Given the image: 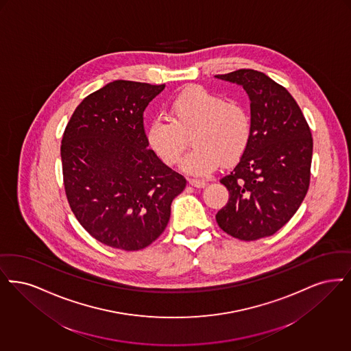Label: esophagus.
Here are the masks:
<instances>
[{"mask_svg": "<svg viewBox=\"0 0 351 351\" xmlns=\"http://www.w3.org/2000/svg\"><path fill=\"white\" fill-rule=\"evenodd\" d=\"M189 183H190L191 186H194V187H204V186L207 184V182H206L204 180H197V178H190Z\"/></svg>", "mask_w": 351, "mask_h": 351, "instance_id": "esophagus-1", "label": "esophagus"}]
</instances>
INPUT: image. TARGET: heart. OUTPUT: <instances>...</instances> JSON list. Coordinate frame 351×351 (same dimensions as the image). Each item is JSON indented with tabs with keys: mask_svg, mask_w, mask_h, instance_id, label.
Returning a JSON list of instances; mask_svg holds the SVG:
<instances>
[{
	"mask_svg": "<svg viewBox=\"0 0 351 351\" xmlns=\"http://www.w3.org/2000/svg\"><path fill=\"white\" fill-rule=\"evenodd\" d=\"M168 117L156 118L149 124V145L167 165H174L191 136L195 147L182 161L183 170L191 174H208L223 160L234 162L252 137V118L243 104L198 85L169 102Z\"/></svg>",
	"mask_w": 351,
	"mask_h": 351,
	"instance_id": "b5f03b06",
	"label": "heart"
}]
</instances>
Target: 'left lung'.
<instances>
[{"label":"left lung","mask_w":351,"mask_h":351,"mask_svg":"<svg viewBox=\"0 0 351 351\" xmlns=\"http://www.w3.org/2000/svg\"><path fill=\"white\" fill-rule=\"evenodd\" d=\"M215 77L241 85L252 114L249 145L220 180L229 199L216 221L232 237L254 241L274 234L300 207L311 181L313 138L293 97L270 77L254 69Z\"/></svg>","instance_id":"8db88e82"}]
</instances>
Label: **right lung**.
Wrapping results in <instances>:
<instances>
[{
    "mask_svg": "<svg viewBox=\"0 0 351 351\" xmlns=\"http://www.w3.org/2000/svg\"><path fill=\"white\" fill-rule=\"evenodd\" d=\"M165 84L117 80L77 106L61 140L65 195L97 241L135 252L165 230L170 204L186 187L144 130V110Z\"/></svg>",
    "mask_w": 351,
    "mask_h": 351,
    "instance_id": "obj_1",
    "label": "right lung"
}]
</instances>
